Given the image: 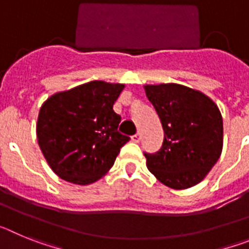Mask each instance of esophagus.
<instances>
[{
	"instance_id": "obj_1",
	"label": "esophagus",
	"mask_w": 249,
	"mask_h": 249,
	"mask_svg": "<svg viewBox=\"0 0 249 249\" xmlns=\"http://www.w3.org/2000/svg\"><path fill=\"white\" fill-rule=\"evenodd\" d=\"M132 141L136 142V143H138V142L141 141V133H136L135 136H132Z\"/></svg>"
}]
</instances>
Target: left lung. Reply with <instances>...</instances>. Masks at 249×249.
Segmentation results:
<instances>
[{"label": "left lung", "mask_w": 249, "mask_h": 249, "mask_svg": "<svg viewBox=\"0 0 249 249\" xmlns=\"http://www.w3.org/2000/svg\"><path fill=\"white\" fill-rule=\"evenodd\" d=\"M164 131L162 147L144 153L149 172L173 190L203 179L223 147V120L218 106L201 91L177 83L144 86Z\"/></svg>", "instance_id": "left-lung-1"}]
</instances>
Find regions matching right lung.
I'll use <instances>...</instances> for the list:
<instances>
[{
	"instance_id": "right-lung-1",
	"label": "right lung",
	"mask_w": 249,
	"mask_h": 249,
	"mask_svg": "<svg viewBox=\"0 0 249 249\" xmlns=\"http://www.w3.org/2000/svg\"><path fill=\"white\" fill-rule=\"evenodd\" d=\"M124 85L91 81L52 94L37 118L38 146L58 177L80 186L98 181L129 137L118 132L113 105Z\"/></svg>"
}]
</instances>
